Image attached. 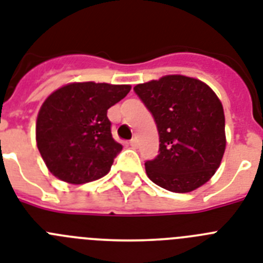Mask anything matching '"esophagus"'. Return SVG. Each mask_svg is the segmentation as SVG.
<instances>
[{
	"label": "esophagus",
	"instance_id": "obj_1",
	"mask_svg": "<svg viewBox=\"0 0 263 263\" xmlns=\"http://www.w3.org/2000/svg\"><path fill=\"white\" fill-rule=\"evenodd\" d=\"M129 145H131L132 148H138V145H139V141H138V139H136V138L131 139V140H129Z\"/></svg>",
	"mask_w": 263,
	"mask_h": 263
}]
</instances>
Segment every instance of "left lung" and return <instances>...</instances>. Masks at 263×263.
I'll use <instances>...</instances> for the list:
<instances>
[{"mask_svg":"<svg viewBox=\"0 0 263 263\" xmlns=\"http://www.w3.org/2000/svg\"><path fill=\"white\" fill-rule=\"evenodd\" d=\"M134 91L159 131V155L145 161L149 180L175 193L204 185L218 170L227 145L225 115L214 91L184 75H166Z\"/></svg>","mask_w":263,"mask_h":263,"instance_id":"8db88e82","label":"left lung"}]
</instances>
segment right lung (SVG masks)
Returning <instances> with one entry per match:
<instances>
[{"label": "right lung", "mask_w": 263, "mask_h": 263, "mask_svg": "<svg viewBox=\"0 0 263 263\" xmlns=\"http://www.w3.org/2000/svg\"><path fill=\"white\" fill-rule=\"evenodd\" d=\"M129 90L128 84L70 83L43 102L36 118V147L52 175L84 184L109 172L123 147L114 140L107 109Z\"/></svg>", "instance_id": "right-lung-1"}]
</instances>
